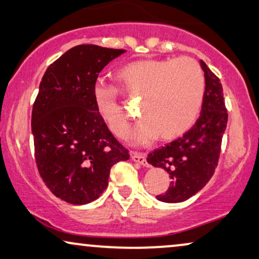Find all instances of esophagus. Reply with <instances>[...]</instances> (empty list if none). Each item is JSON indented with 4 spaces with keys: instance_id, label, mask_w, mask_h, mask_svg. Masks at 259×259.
<instances>
[{
    "instance_id": "obj_1",
    "label": "esophagus",
    "mask_w": 259,
    "mask_h": 259,
    "mask_svg": "<svg viewBox=\"0 0 259 259\" xmlns=\"http://www.w3.org/2000/svg\"><path fill=\"white\" fill-rule=\"evenodd\" d=\"M131 158H133V161L135 163H138V164H141L143 166H148L147 158H145V155L142 154V152L133 151V152H131Z\"/></svg>"
}]
</instances>
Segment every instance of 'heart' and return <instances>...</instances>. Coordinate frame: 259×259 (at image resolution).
Here are the masks:
<instances>
[{"mask_svg": "<svg viewBox=\"0 0 259 259\" xmlns=\"http://www.w3.org/2000/svg\"><path fill=\"white\" fill-rule=\"evenodd\" d=\"M125 92L142 96L144 116L131 131L137 144H147L159 134L172 138L191 128L201 110L205 81L201 67L190 58L138 61L118 72ZM97 111L119 136L128 131V114L117 100V89L102 79L94 84Z\"/></svg>", "mask_w": 259, "mask_h": 259, "instance_id": "b5f03b06", "label": "heart"}]
</instances>
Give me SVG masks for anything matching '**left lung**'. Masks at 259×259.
I'll return each instance as SVG.
<instances>
[{
    "label": "left lung",
    "mask_w": 259,
    "mask_h": 259,
    "mask_svg": "<svg viewBox=\"0 0 259 259\" xmlns=\"http://www.w3.org/2000/svg\"><path fill=\"white\" fill-rule=\"evenodd\" d=\"M205 78L201 115L183 136L156 149L147 161L165 170L171 184L165 194L156 196L164 203L187 201L205 187L220 158L222 138L227 129L228 114L220 79L201 60Z\"/></svg>",
    "instance_id": "left-lung-1"
}]
</instances>
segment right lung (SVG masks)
I'll return each instance as SVG.
<instances>
[{
    "label": "right lung",
    "instance_id": "1",
    "mask_svg": "<svg viewBox=\"0 0 259 259\" xmlns=\"http://www.w3.org/2000/svg\"><path fill=\"white\" fill-rule=\"evenodd\" d=\"M125 50L81 45L49 65L32 107L35 158L43 182L62 201L82 205L108 187L111 166L129 151L95 105L98 74Z\"/></svg>",
    "mask_w": 259,
    "mask_h": 259
}]
</instances>
